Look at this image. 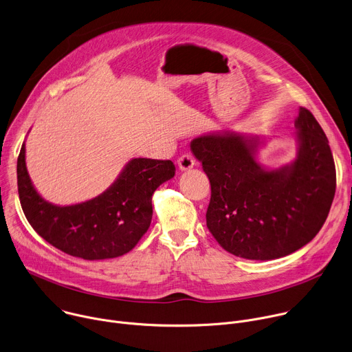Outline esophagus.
<instances>
[{"label":"esophagus","instance_id":"34e87169","mask_svg":"<svg viewBox=\"0 0 352 352\" xmlns=\"http://www.w3.org/2000/svg\"><path fill=\"white\" fill-rule=\"evenodd\" d=\"M177 163H178V168H179L181 171H188V170L193 168V166H195V160H193V157L189 156V155L181 156Z\"/></svg>","mask_w":352,"mask_h":352}]
</instances>
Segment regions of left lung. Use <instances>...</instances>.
I'll return each mask as SVG.
<instances>
[{
    "label": "left lung",
    "mask_w": 352,
    "mask_h": 352,
    "mask_svg": "<svg viewBox=\"0 0 352 352\" xmlns=\"http://www.w3.org/2000/svg\"><path fill=\"white\" fill-rule=\"evenodd\" d=\"M294 126L295 159L273 168L258 159L266 146L258 135L209 132L189 144L212 186L208 228L235 256H287L311 242L327 219L336 193L329 140L304 107H299Z\"/></svg>",
    "instance_id": "obj_1"
}]
</instances>
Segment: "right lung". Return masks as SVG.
<instances>
[{
  "label": "right lung",
  "mask_w": 352,
  "mask_h": 352,
  "mask_svg": "<svg viewBox=\"0 0 352 352\" xmlns=\"http://www.w3.org/2000/svg\"><path fill=\"white\" fill-rule=\"evenodd\" d=\"M16 174L21 205L33 230L71 256L102 261L122 256L139 242L152 221V196L175 175V167L171 160L131 159L104 192L67 206L48 202L34 188L25 142Z\"/></svg>",
  "instance_id": "obj_1"
}]
</instances>
